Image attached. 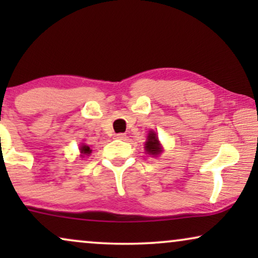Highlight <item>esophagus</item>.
<instances>
[{"label":"esophagus","instance_id":"34e87169","mask_svg":"<svg viewBox=\"0 0 258 258\" xmlns=\"http://www.w3.org/2000/svg\"><path fill=\"white\" fill-rule=\"evenodd\" d=\"M115 139H117V140H124V139H125V134H116Z\"/></svg>","mask_w":258,"mask_h":258}]
</instances>
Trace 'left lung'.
<instances>
[{"instance_id":"left-lung-1","label":"left lung","mask_w":258,"mask_h":258,"mask_svg":"<svg viewBox=\"0 0 258 258\" xmlns=\"http://www.w3.org/2000/svg\"><path fill=\"white\" fill-rule=\"evenodd\" d=\"M144 149L149 155H153V156H158L162 153V147L160 144V141H158V137L156 135V133L151 132L149 133V135L147 137V142L144 144Z\"/></svg>"}]
</instances>
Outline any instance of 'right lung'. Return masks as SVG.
<instances>
[{
  "label": "right lung",
  "instance_id": "1",
  "mask_svg": "<svg viewBox=\"0 0 258 258\" xmlns=\"http://www.w3.org/2000/svg\"><path fill=\"white\" fill-rule=\"evenodd\" d=\"M80 151H81V156H89L90 153H91V149L89 148V146H87V144H82L80 148Z\"/></svg>",
  "mask_w": 258,
  "mask_h": 258
}]
</instances>
